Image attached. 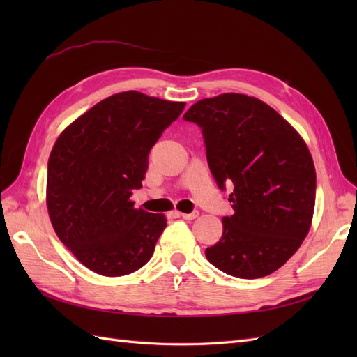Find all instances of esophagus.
Wrapping results in <instances>:
<instances>
[{"instance_id": "esophagus-1", "label": "esophagus", "mask_w": 357, "mask_h": 357, "mask_svg": "<svg viewBox=\"0 0 357 357\" xmlns=\"http://www.w3.org/2000/svg\"><path fill=\"white\" fill-rule=\"evenodd\" d=\"M183 219H186V220H193V219H197L198 218V211H192V213H178Z\"/></svg>"}]
</instances>
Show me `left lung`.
<instances>
[{
    "mask_svg": "<svg viewBox=\"0 0 357 357\" xmlns=\"http://www.w3.org/2000/svg\"><path fill=\"white\" fill-rule=\"evenodd\" d=\"M201 128L219 189L232 183L234 214L223 218L208 262L236 278L277 271L310 231L316 169L304 139L274 109L241 93L193 104L183 116Z\"/></svg>",
    "mask_w": 357,
    "mask_h": 357,
    "instance_id": "left-lung-1",
    "label": "left lung"
}]
</instances>
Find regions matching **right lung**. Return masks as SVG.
Masks as SVG:
<instances>
[{
  "label": "right lung",
  "instance_id": "1",
  "mask_svg": "<svg viewBox=\"0 0 357 357\" xmlns=\"http://www.w3.org/2000/svg\"><path fill=\"white\" fill-rule=\"evenodd\" d=\"M135 91L109 96L56 139L47 164V210L58 238L91 271L105 277L144 266L165 215L135 208L149 153L185 110Z\"/></svg>",
  "mask_w": 357,
  "mask_h": 357
}]
</instances>
